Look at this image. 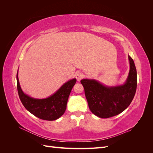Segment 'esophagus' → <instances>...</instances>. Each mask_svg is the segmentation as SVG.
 I'll return each instance as SVG.
<instances>
[{
	"label": "esophagus",
	"mask_w": 153,
	"mask_h": 153,
	"mask_svg": "<svg viewBox=\"0 0 153 153\" xmlns=\"http://www.w3.org/2000/svg\"><path fill=\"white\" fill-rule=\"evenodd\" d=\"M83 77H84V75H83V73H78L76 74V78L78 81L81 80Z\"/></svg>",
	"instance_id": "esophagus-1"
}]
</instances>
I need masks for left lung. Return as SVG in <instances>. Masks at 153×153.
Returning <instances> with one entry per match:
<instances>
[{
	"mask_svg": "<svg viewBox=\"0 0 153 153\" xmlns=\"http://www.w3.org/2000/svg\"><path fill=\"white\" fill-rule=\"evenodd\" d=\"M130 64L129 75L123 85L107 87L93 79H82L85 95L90 110L96 116L109 118L121 114L130 105L135 96L137 76L132 58L128 55Z\"/></svg>",
	"mask_w": 153,
	"mask_h": 153,
	"instance_id": "1",
	"label": "left lung"
}]
</instances>
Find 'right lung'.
<instances>
[{
    "mask_svg": "<svg viewBox=\"0 0 153 153\" xmlns=\"http://www.w3.org/2000/svg\"><path fill=\"white\" fill-rule=\"evenodd\" d=\"M16 80L18 96L24 107L36 117L47 121L56 120L65 112L69 94L76 82V78H74L63 84L57 92L48 98L36 99L22 91L18 73Z\"/></svg>",
    "mask_w": 153,
    "mask_h": 153,
    "instance_id": "obj_1",
    "label": "right lung"
}]
</instances>
